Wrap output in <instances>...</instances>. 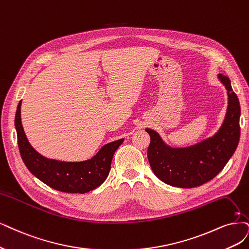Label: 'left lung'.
I'll return each mask as SVG.
<instances>
[{
	"label": "left lung",
	"instance_id": "obj_1",
	"mask_svg": "<svg viewBox=\"0 0 249 249\" xmlns=\"http://www.w3.org/2000/svg\"><path fill=\"white\" fill-rule=\"evenodd\" d=\"M218 78L228 90L229 105L225 121L210 139L183 149H171L159 134L145 129L151 136L148 159L155 176L167 185L195 188L214 178L235 153L240 140V104L230 79Z\"/></svg>",
	"mask_w": 249,
	"mask_h": 249
}]
</instances>
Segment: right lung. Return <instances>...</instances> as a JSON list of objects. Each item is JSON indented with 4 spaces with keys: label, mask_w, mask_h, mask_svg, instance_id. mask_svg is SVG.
<instances>
[{
    "label": "right lung",
    "mask_w": 249,
    "mask_h": 249,
    "mask_svg": "<svg viewBox=\"0 0 249 249\" xmlns=\"http://www.w3.org/2000/svg\"><path fill=\"white\" fill-rule=\"evenodd\" d=\"M21 100L17 106L15 128L17 142L23 163L36 178L50 188L64 193L84 194L99 187L108 176L113 156L124 140L109 142L90 160L61 162L43 157L27 141L20 118Z\"/></svg>",
    "instance_id": "obj_1"
}]
</instances>
